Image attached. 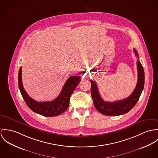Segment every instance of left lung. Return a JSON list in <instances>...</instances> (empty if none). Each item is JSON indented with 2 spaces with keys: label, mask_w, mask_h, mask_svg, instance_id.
<instances>
[{
  "label": "left lung",
  "mask_w": 158,
  "mask_h": 158,
  "mask_svg": "<svg viewBox=\"0 0 158 158\" xmlns=\"http://www.w3.org/2000/svg\"><path fill=\"white\" fill-rule=\"evenodd\" d=\"M133 51L139 59L137 51L135 49ZM137 69L138 73V82L133 92L128 98L113 102H105L100 96L96 83L90 80L91 84V94L93 104L99 113L106 116H119L128 113L135 106L138 101L144 87V70L139 59L137 61Z\"/></svg>",
  "instance_id": "8db88e82"
}]
</instances>
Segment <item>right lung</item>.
<instances>
[{
	"instance_id": "add662e5",
	"label": "right lung",
	"mask_w": 158,
	"mask_h": 158,
	"mask_svg": "<svg viewBox=\"0 0 158 158\" xmlns=\"http://www.w3.org/2000/svg\"><path fill=\"white\" fill-rule=\"evenodd\" d=\"M78 76H71L66 81L60 94L56 99L49 102H37L28 96L22 82V68L18 74L19 88L27 106L35 113L47 117L58 116L67 110L71 95L81 81Z\"/></svg>"
}]
</instances>
